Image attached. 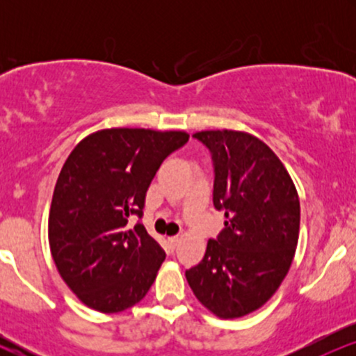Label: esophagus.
Here are the masks:
<instances>
[{"label":"esophagus","instance_id":"34e87169","mask_svg":"<svg viewBox=\"0 0 356 356\" xmlns=\"http://www.w3.org/2000/svg\"><path fill=\"white\" fill-rule=\"evenodd\" d=\"M169 243L172 248H177L179 243H181V238H179V236H174V238H169Z\"/></svg>","mask_w":356,"mask_h":356}]
</instances>
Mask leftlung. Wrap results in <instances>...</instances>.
<instances>
[{"instance_id":"8db88e82","label":"left lung","mask_w":356,"mask_h":356,"mask_svg":"<svg viewBox=\"0 0 356 356\" xmlns=\"http://www.w3.org/2000/svg\"><path fill=\"white\" fill-rule=\"evenodd\" d=\"M195 138L214 159V206L224 229L186 271L204 308L220 320L256 312L277 291L300 238V195L280 157L241 130H202Z\"/></svg>"}]
</instances>
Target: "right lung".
I'll return each instance as SVG.
<instances>
[{
    "mask_svg": "<svg viewBox=\"0 0 356 356\" xmlns=\"http://www.w3.org/2000/svg\"><path fill=\"white\" fill-rule=\"evenodd\" d=\"M189 140L184 130L115 127L81 138L61 167L48 243L61 280L88 308L120 313L147 295L165 252L147 234L145 192L164 159Z\"/></svg>",
    "mask_w": 356,
    "mask_h": 356,
    "instance_id": "1",
    "label": "right lung"
}]
</instances>
